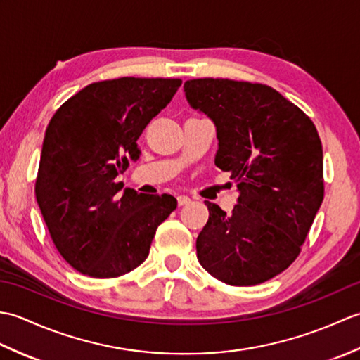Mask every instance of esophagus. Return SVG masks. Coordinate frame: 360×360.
Instances as JSON below:
<instances>
[{
  "label": "esophagus",
  "instance_id": "1",
  "mask_svg": "<svg viewBox=\"0 0 360 360\" xmlns=\"http://www.w3.org/2000/svg\"><path fill=\"white\" fill-rule=\"evenodd\" d=\"M176 200H178L179 205H186V204L190 202V198L187 195H179L178 198H176Z\"/></svg>",
  "mask_w": 360,
  "mask_h": 360
}]
</instances>
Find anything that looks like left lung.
I'll use <instances>...</instances> for the list:
<instances>
[{
    "mask_svg": "<svg viewBox=\"0 0 360 360\" xmlns=\"http://www.w3.org/2000/svg\"><path fill=\"white\" fill-rule=\"evenodd\" d=\"M184 93L215 125V165L238 192L232 215L205 201L196 257L219 281L258 285L298 257L322 205V142L307 114L262 83L193 79Z\"/></svg>",
    "mask_w": 360,
    "mask_h": 360,
    "instance_id": "8db88e82",
    "label": "left lung"
}]
</instances>
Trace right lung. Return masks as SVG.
I'll use <instances>...</instances> for the list:
<instances>
[{
    "mask_svg": "<svg viewBox=\"0 0 360 360\" xmlns=\"http://www.w3.org/2000/svg\"><path fill=\"white\" fill-rule=\"evenodd\" d=\"M181 79L122 77L91 83L60 106L44 133L35 196L68 263L94 278L131 272L148 257L172 195L120 192L114 179L139 159L137 139Z\"/></svg>",
    "mask_w": 360,
    "mask_h": 360,
    "instance_id": "right-lung-1",
    "label": "right lung"
}]
</instances>
